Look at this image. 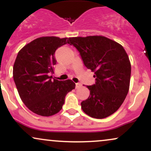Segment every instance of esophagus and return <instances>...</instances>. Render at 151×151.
Segmentation results:
<instances>
[{"mask_svg":"<svg viewBox=\"0 0 151 151\" xmlns=\"http://www.w3.org/2000/svg\"><path fill=\"white\" fill-rule=\"evenodd\" d=\"M81 86V84L80 83H77L76 84V89H79V88H80Z\"/></svg>","mask_w":151,"mask_h":151,"instance_id":"esophagus-1","label":"esophagus"}]
</instances>
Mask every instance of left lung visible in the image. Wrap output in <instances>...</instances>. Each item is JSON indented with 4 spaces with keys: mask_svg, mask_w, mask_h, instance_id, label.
<instances>
[{
    "mask_svg": "<svg viewBox=\"0 0 151 151\" xmlns=\"http://www.w3.org/2000/svg\"><path fill=\"white\" fill-rule=\"evenodd\" d=\"M70 41L96 78L94 84L86 86L90 95L81 103L83 111L95 119L109 116L129 92L131 66L127 53L120 44L101 35L70 37Z\"/></svg>",
    "mask_w": 151,
    "mask_h": 151,
    "instance_id": "8db88e82",
    "label": "left lung"
}]
</instances>
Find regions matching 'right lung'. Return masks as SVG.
Returning a JSON list of instances; mask_svg holds the SVG:
<instances>
[{"mask_svg": "<svg viewBox=\"0 0 151 151\" xmlns=\"http://www.w3.org/2000/svg\"><path fill=\"white\" fill-rule=\"evenodd\" d=\"M70 38L41 37L19 51L13 65V79L21 100L31 111L50 116L62 108L66 95L75 88L70 79H52L55 53Z\"/></svg>", "mask_w": 151, "mask_h": 151, "instance_id": "obj_1", "label": "right lung"}]
</instances>
